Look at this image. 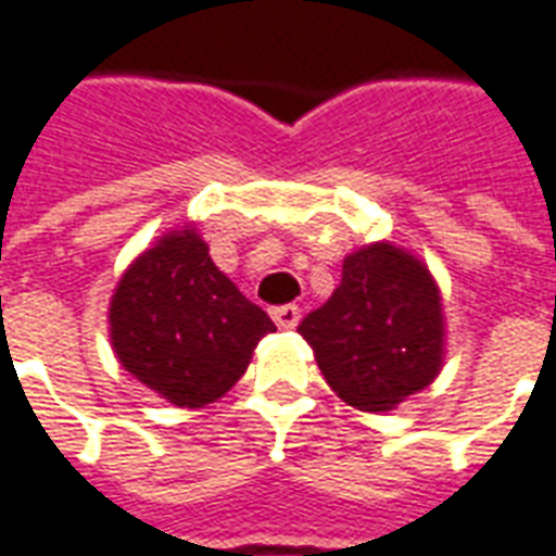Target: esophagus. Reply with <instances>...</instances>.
<instances>
[{
  "label": "esophagus",
  "mask_w": 556,
  "mask_h": 556,
  "mask_svg": "<svg viewBox=\"0 0 556 556\" xmlns=\"http://www.w3.org/2000/svg\"><path fill=\"white\" fill-rule=\"evenodd\" d=\"M299 305H278V308H271V320L278 329H296L299 326Z\"/></svg>",
  "instance_id": "obj_1"
}]
</instances>
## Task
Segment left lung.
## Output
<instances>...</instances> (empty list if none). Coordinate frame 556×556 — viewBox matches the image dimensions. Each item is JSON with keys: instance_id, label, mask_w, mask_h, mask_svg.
I'll use <instances>...</instances> for the list:
<instances>
[{"instance_id": "obj_1", "label": "left lung", "mask_w": 556, "mask_h": 556, "mask_svg": "<svg viewBox=\"0 0 556 556\" xmlns=\"http://www.w3.org/2000/svg\"><path fill=\"white\" fill-rule=\"evenodd\" d=\"M326 383L362 413H389L437 380L446 317L419 254L371 242L344 257L332 299L299 323Z\"/></svg>"}]
</instances>
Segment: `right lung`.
Segmentation results:
<instances>
[{"mask_svg":"<svg viewBox=\"0 0 556 556\" xmlns=\"http://www.w3.org/2000/svg\"><path fill=\"white\" fill-rule=\"evenodd\" d=\"M110 344L125 371L173 407H206L251 365L269 314L239 293L194 222L173 227L122 271L110 296Z\"/></svg>","mask_w":556,"mask_h":556,"instance_id":"right-lung-1","label":"right lung"}]
</instances>
